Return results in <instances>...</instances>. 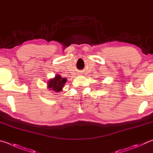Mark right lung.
<instances>
[{
  "instance_id": "add662e5",
  "label": "right lung",
  "mask_w": 153,
  "mask_h": 153,
  "mask_svg": "<svg viewBox=\"0 0 153 153\" xmlns=\"http://www.w3.org/2000/svg\"><path fill=\"white\" fill-rule=\"evenodd\" d=\"M66 82H67V79L63 78L59 74H57L53 78L48 80V89H49V90H53L57 93L60 91H62Z\"/></svg>"
}]
</instances>
